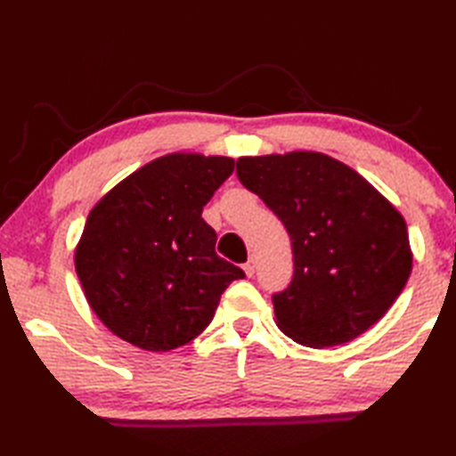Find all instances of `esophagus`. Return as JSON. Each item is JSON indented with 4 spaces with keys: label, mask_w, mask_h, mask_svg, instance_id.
<instances>
[{
    "label": "esophagus",
    "mask_w": 456,
    "mask_h": 456,
    "mask_svg": "<svg viewBox=\"0 0 456 456\" xmlns=\"http://www.w3.org/2000/svg\"><path fill=\"white\" fill-rule=\"evenodd\" d=\"M243 269H245V273L249 275V277H251L253 273H256V257H251L249 261H247V264L243 265Z\"/></svg>",
    "instance_id": "34e87169"
}]
</instances>
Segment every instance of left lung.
I'll return each mask as SVG.
<instances>
[{"instance_id": "1", "label": "left lung", "mask_w": 456, "mask_h": 456, "mask_svg": "<svg viewBox=\"0 0 456 456\" xmlns=\"http://www.w3.org/2000/svg\"><path fill=\"white\" fill-rule=\"evenodd\" d=\"M243 187L288 229L293 280L273 293L275 322L310 348L364 334L412 269L404 217L348 165L312 151L237 159Z\"/></svg>"}]
</instances>
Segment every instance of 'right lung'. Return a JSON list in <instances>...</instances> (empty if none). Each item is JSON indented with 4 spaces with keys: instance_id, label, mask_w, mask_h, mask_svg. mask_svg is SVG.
Instances as JSON below:
<instances>
[{
    "instance_id": "right-lung-1",
    "label": "right lung",
    "mask_w": 456,
    "mask_h": 456,
    "mask_svg": "<svg viewBox=\"0 0 456 456\" xmlns=\"http://www.w3.org/2000/svg\"><path fill=\"white\" fill-rule=\"evenodd\" d=\"M233 168L229 157L165 154L94 205L74 264L92 312L112 334L168 352L209 326L221 293L245 277L215 253L217 233L200 217Z\"/></svg>"
}]
</instances>
